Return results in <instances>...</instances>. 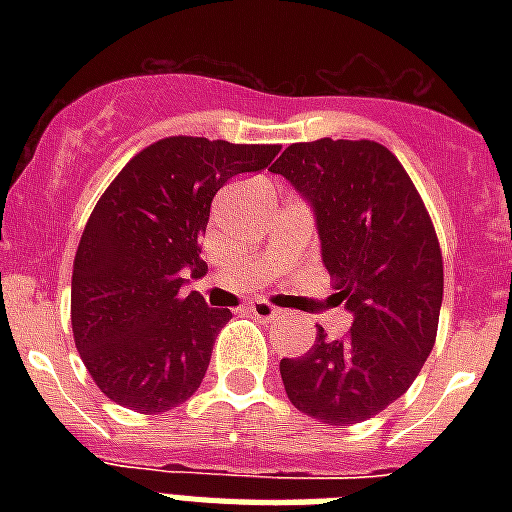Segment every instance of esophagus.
I'll return each instance as SVG.
<instances>
[{"instance_id": "obj_1", "label": "esophagus", "mask_w": 512, "mask_h": 512, "mask_svg": "<svg viewBox=\"0 0 512 512\" xmlns=\"http://www.w3.org/2000/svg\"><path fill=\"white\" fill-rule=\"evenodd\" d=\"M249 313H252V316H257V319H263V321H276L281 316L279 308L268 303V300H255V303L249 305Z\"/></svg>"}]
</instances>
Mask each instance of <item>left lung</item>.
<instances>
[{"instance_id": "1", "label": "left lung", "mask_w": 512, "mask_h": 512, "mask_svg": "<svg viewBox=\"0 0 512 512\" xmlns=\"http://www.w3.org/2000/svg\"><path fill=\"white\" fill-rule=\"evenodd\" d=\"M271 172L311 201L321 260L350 332L324 327L300 358H281L289 401L324 425H353L401 398L428 361L444 297L436 228L396 156L374 140L292 143Z\"/></svg>"}]
</instances>
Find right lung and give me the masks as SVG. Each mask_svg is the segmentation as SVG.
<instances>
[{"instance_id": "obj_1", "label": "right lung", "mask_w": 512, "mask_h": 512, "mask_svg": "<svg viewBox=\"0 0 512 512\" xmlns=\"http://www.w3.org/2000/svg\"><path fill=\"white\" fill-rule=\"evenodd\" d=\"M281 146L175 135L143 148L114 177L84 225L71 276L74 342L111 401L167 412L196 393L228 308L183 284L207 273L201 233L215 193L260 172Z\"/></svg>"}]
</instances>
